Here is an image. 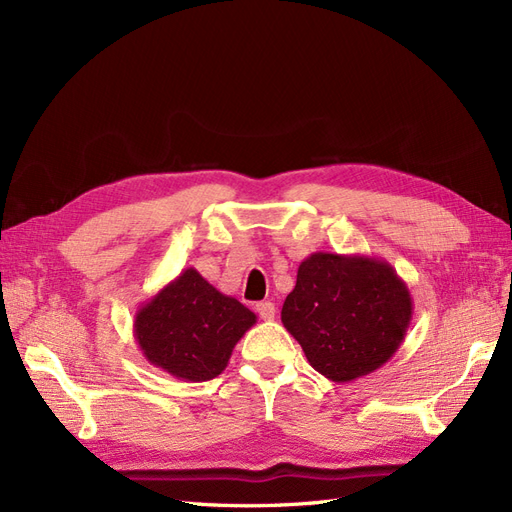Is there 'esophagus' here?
<instances>
[{
  "mask_svg": "<svg viewBox=\"0 0 512 512\" xmlns=\"http://www.w3.org/2000/svg\"><path fill=\"white\" fill-rule=\"evenodd\" d=\"M256 312H258V316H260L262 320H273V318H275V303H271V301H260V303L256 305Z\"/></svg>",
  "mask_w": 512,
  "mask_h": 512,
  "instance_id": "esophagus-1",
  "label": "esophagus"
}]
</instances>
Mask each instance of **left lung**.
<instances>
[{"label": "left lung", "instance_id": "obj_1", "mask_svg": "<svg viewBox=\"0 0 512 512\" xmlns=\"http://www.w3.org/2000/svg\"><path fill=\"white\" fill-rule=\"evenodd\" d=\"M412 312L410 290L386 260L316 252L299 265L282 322L324 378L352 382L399 350Z\"/></svg>", "mask_w": 512, "mask_h": 512}]
</instances>
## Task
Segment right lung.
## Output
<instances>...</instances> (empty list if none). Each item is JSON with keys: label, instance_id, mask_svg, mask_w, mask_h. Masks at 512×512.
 Instances as JSON below:
<instances>
[{"label": "right lung", "instance_id": "right-lung-1", "mask_svg": "<svg viewBox=\"0 0 512 512\" xmlns=\"http://www.w3.org/2000/svg\"><path fill=\"white\" fill-rule=\"evenodd\" d=\"M254 324V312L190 267L138 307L134 337L151 365L185 382H205L222 374Z\"/></svg>", "mask_w": 512, "mask_h": 512}]
</instances>
